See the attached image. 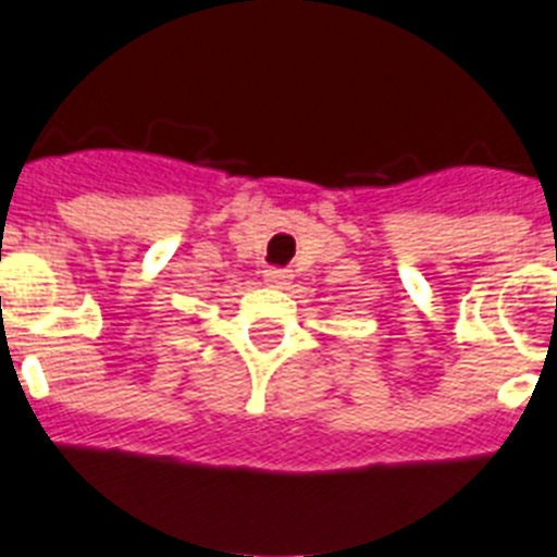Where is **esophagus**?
Returning <instances> with one entry per match:
<instances>
[{"label":"esophagus","instance_id":"esophagus-1","mask_svg":"<svg viewBox=\"0 0 557 557\" xmlns=\"http://www.w3.org/2000/svg\"><path fill=\"white\" fill-rule=\"evenodd\" d=\"M288 277H290V274L285 272V269H267V272H263V283L272 285V288H280V285H285V283H288Z\"/></svg>","mask_w":557,"mask_h":557}]
</instances>
